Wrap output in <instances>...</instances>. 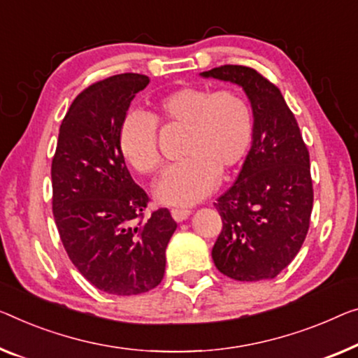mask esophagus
<instances>
[{
  "instance_id": "34e87169",
  "label": "esophagus",
  "mask_w": 358,
  "mask_h": 358,
  "mask_svg": "<svg viewBox=\"0 0 358 358\" xmlns=\"http://www.w3.org/2000/svg\"><path fill=\"white\" fill-rule=\"evenodd\" d=\"M189 213H191V210H188V209H172V217L175 222L186 220V218L189 217Z\"/></svg>"
}]
</instances>
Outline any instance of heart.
<instances>
[{
  "instance_id": "heart-1",
  "label": "heart",
  "mask_w": 358,
  "mask_h": 358,
  "mask_svg": "<svg viewBox=\"0 0 358 358\" xmlns=\"http://www.w3.org/2000/svg\"><path fill=\"white\" fill-rule=\"evenodd\" d=\"M185 127L183 161L169 167L154 188L167 206H191L215 188L218 173L227 175L248 156L254 138V112L234 90L185 87L157 101L152 117L130 112L119 128V148L127 164L140 175L161 169L157 125Z\"/></svg>"
}]
</instances>
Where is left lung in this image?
<instances>
[{"mask_svg":"<svg viewBox=\"0 0 358 358\" xmlns=\"http://www.w3.org/2000/svg\"><path fill=\"white\" fill-rule=\"evenodd\" d=\"M202 77L239 85L254 112V138L236 181L215 202L223 228L213 264L238 281L271 280L302 248L310 225V157L278 87L246 66H220Z\"/></svg>","mask_w":358,"mask_h":358,"instance_id":"obj_1","label":"left lung"}]
</instances>
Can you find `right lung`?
<instances>
[{
	"label": "right lung",
	"mask_w": 358,
	"mask_h": 358,
	"mask_svg": "<svg viewBox=\"0 0 358 358\" xmlns=\"http://www.w3.org/2000/svg\"><path fill=\"white\" fill-rule=\"evenodd\" d=\"M149 77L120 73L83 90L64 117L51 164L52 213L64 249L98 289L135 296L164 278L177 230L169 209L145 218L149 197L133 181L119 128Z\"/></svg>",
	"instance_id": "obj_1"
}]
</instances>
